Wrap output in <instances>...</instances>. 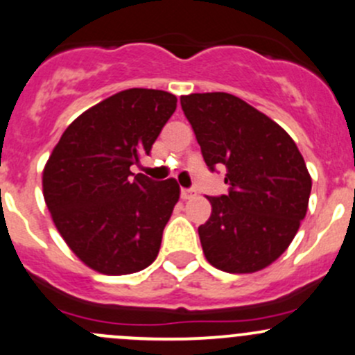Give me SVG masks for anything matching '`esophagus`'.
<instances>
[{
    "mask_svg": "<svg viewBox=\"0 0 355 355\" xmlns=\"http://www.w3.org/2000/svg\"><path fill=\"white\" fill-rule=\"evenodd\" d=\"M180 197L184 200H187V199H190V197H193V192H192V190H189V189H182Z\"/></svg>",
    "mask_w": 355,
    "mask_h": 355,
    "instance_id": "34e87169",
    "label": "esophagus"
}]
</instances>
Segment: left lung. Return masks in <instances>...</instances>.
<instances>
[{
	"label": "left lung",
	"mask_w": 355,
	"mask_h": 355,
	"mask_svg": "<svg viewBox=\"0 0 355 355\" xmlns=\"http://www.w3.org/2000/svg\"><path fill=\"white\" fill-rule=\"evenodd\" d=\"M206 165L226 168L227 193L207 197L204 255L230 274H252L286 252L308 211L311 177L293 137L230 93L180 96Z\"/></svg>",
	"instance_id": "8db88e82"
}]
</instances>
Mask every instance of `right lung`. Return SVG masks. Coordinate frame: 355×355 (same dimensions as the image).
Here are the masks:
<instances>
[{
	"label": "right lung",
	"instance_id": "obj_1",
	"mask_svg": "<svg viewBox=\"0 0 355 355\" xmlns=\"http://www.w3.org/2000/svg\"><path fill=\"white\" fill-rule=\"evenodd\" d=\"M177 96L129 88L85 110L62 132L42 171L51 218L71 252L105 275H128L155 262L163 230L180 197L175 178H132L149 155Z\"/></svg>",
	"mask_w": 355,
	"mask_h": 355
}]
</instances>
